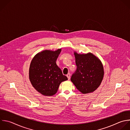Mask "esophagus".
<instances>
[{"label":"esophagus","instance_id":"esophagus-1","mask_svg":"<svg viewBox=\"0 0 130 130\" xmlns=\"http://www.w3.org/2000/svg\"><path fill=\"white\" fill-rule=\"evenodd\" d=\"M70 76H71V74H70V73H68V74L67 75V77H68V80H70Z\"/></svg>","mask_w":130,"mask_h":130}]
</instances>
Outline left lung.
<instances>
[{"mask_svg": "<svg viewBox=\"0 0 130 130\" xmlns=\"http://www.w3.org/2000/svg\"><path fill=\"white\" fill-rule=\"evenodd\" d=\"M77 70L71 80L82 93L92 92L101 84L104 69L101 61L91 53L79 54L74 53Z\"/></svg>", "mask_w": 130, "mask_h": 130, "instance_id": "8db88e82", "label": "left lung"}]
</instances>
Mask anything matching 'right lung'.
Returning a JSON list of instances; mask_svg holds the SVG:
<instances>
[{
    "label": "right lung",
    "instance_id": "right-lung-1",
    "mask_svg": "<svg viewBox=\"0 0 130 130\" xmlns=\"http://www.w3.org/2000/svg\"><path fill=\"white\" fill-rule=\"evenodd\" d=\"M61 50L60 49L55 51H43L37 54L31 62L30 81L33 87L43 95H54L61 82L68 80L56 63Z\"/></svg>",
    "mask_w": 130,
    "mask_h": 130
}]
</instances>
